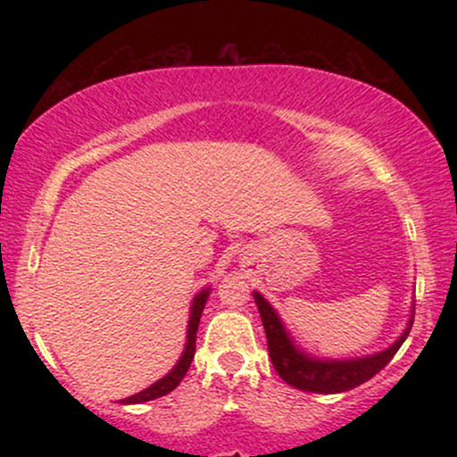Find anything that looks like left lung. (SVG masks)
Returning <instances> with one entry per match:
<instances>
[{
	"label": "left lung",
	"mask_w": 457,
	"mask_h": 457,
	"mask_svg": "<svg viewBox=\"0 0 457 457\" xmlns=\"http://www.w3.org/2000/svg\"><path fill=\"white\" fill-rule=\"evenodd\" d=\"M253 298L255 305H258L262 324H264L269 354L277 374L295 389L307 393H327V395L354 389V386L374 378L382 367L389 365V361L400 350V345L406 342L414 318V312H411L406 328L402 330L400 337L380 353L354 356V359H320V356L307 354L305 350L298 348L279 313L260 292H253Z\"/></svg>",
	"instance_id": "1"
}]
</instances>
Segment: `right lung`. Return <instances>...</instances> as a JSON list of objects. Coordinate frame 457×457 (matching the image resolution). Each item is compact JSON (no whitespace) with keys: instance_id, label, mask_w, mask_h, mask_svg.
<instances>
[{"instance_id":"obj_1","label":"right lung","mask_w":457,"mask_h":457,"mask_svg":"<svg viewBox=\"0 0 457 457\" xmlns=\"http://www.w3.org/2000/svg\"><path fill=\"white\" fill-rule=\"evenodd\" d=\"M208 296H211V287H204V290H199L197 295H195V298H193V301H191V313H188L185 350H182V354H180V359H178V363L171 367L170 374L162 376L161 380H156L154 385L148 386V389L135 393V395L127 397V400H120V403H144V402L156 400V397L167 395V393L174 391L176 386L180 385L182 378H185V376H187L188 367H191L193 354H195V339H197L199 318H202V312H204V307H206Z\"/></svg>"}]
</instances>
